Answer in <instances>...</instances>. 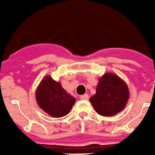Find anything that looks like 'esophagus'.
I'll return each instance as SVG.
<instances>
[{"instance_id":"1","label":"esophagus","mask_w":155,"mask_h":155,"mask_svg":"<svg viewBox=\"0 0 155 155\" xmlns=\"http://www.w3.org/2000/svg\"><path fill=\"white\" fill-rule=\"evenodd\" d=\"M80 99H81V100H88V99H89V95L88 94L81 95V97H80Z\"/></svg>"}]
</instances>
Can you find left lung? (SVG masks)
I'll use <instances>...</instances> for the list:
<instances>
[{
	"mask_svg": "<svg viewBox=\"0 0 155 155\" xmlns=\"http://www.w3.org/2000/svg\"><path fill=\"white\" fill-rule=\"evenodd\" d=\"M129 97L127 84L116 74L106 73L99 78L96 94L90 101L98 114L111 117L126 107Z\"/></svg>",
	"mask_w": 155,
	"mask_h": 155,
	"instance_id": "obj_1",
	"label": "left lung"
}]
</instances>
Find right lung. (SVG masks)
<instances>
[{
  "label": "right lung",
  "instance_id": "obj_1",
  "mask_svg": "<svg viewBox=\"0 0 155 155\" xmlns=\"http://www.w3.org/2000/svg\"><path fill=\"white\" fill-rule=\"evenodd\" d=\"M38 105L54 117H61L70 113L76 99L58 82L47 75L38 85L35 93Z\"/></svg>",
  "mask_w": 155,
  "mask_h": 155
}]
</instances>
